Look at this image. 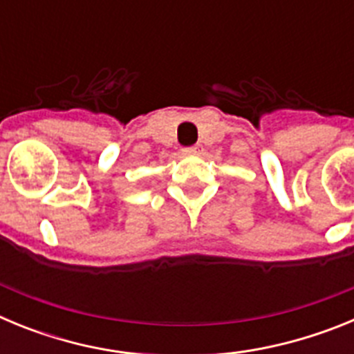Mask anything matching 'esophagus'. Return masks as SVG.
Returning a JSON list of instances; mask_svg holds the SVG:
<instances>
[{
    "mask_svg": "<svg viewBox=\"0 0 354 354\" xmlns=\"http://www.w3.org/2000/svg\"><path fill=\"white\" fill-rule=\"evenodd\" d=\"M202 150H204V147L200 145H195V147H192V149H186L184 150V152H186V154H200V152H202Z\"/></svg>",
    "mask_w": 354,
    "mask_h": 354,
    "instance_id": "esophagus-1",
    "label": "esophagus"
}]
</instances>
